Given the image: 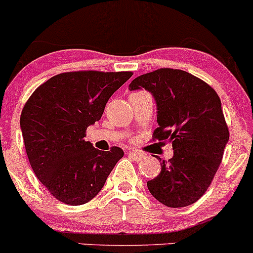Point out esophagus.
I'll return each mask as SVG.
<instances>
[{"label":"esophagus","mask_w":253,"mask_h":253,"mask_svg":"<svg viewBox=\"0 0 253 253\" xmlns=\"http://www.w3.org/2000/svg\"><path fill=\"white\" fill-rule=\"evenodd\" d=\"M128 156L131 157L132 159H134V161H141V159L144 157L141 152H137V151H129Z\"/></svg>","instance_id":"1"}]
</instances>
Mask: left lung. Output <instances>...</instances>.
Segmentation results:
<instances>
[{
  "label": "left lung",
  "mask_w": 253,
  "mask_h": 253,
  "mask_svg": "<svg viewBox=\"0 0 253 253\" xmlns=\"http://www.w3.org/2000/svg\"><path fill=\"white\" fill-rule=\"evenodd\" d=\"M129 90L144 89L157 104L153 138L173 147L161 161V173L147 181L148 190L169 208L194 204L211 184L229 142L221 101L211 86L178 69H158L132 80Z\"/></svg>",
  "instance_id": "8db88e82"
}]
</instances>
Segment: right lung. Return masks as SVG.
<instances>
[{
  "label": "right lung",
  "instance_id": "obj_1",
  "mask_svg": "<svg viewBox=\"0 0 253 253\" xmlns=\"http://www.w3.org/2000/svg\"><path fill=\"white\" fill-rule=\"evenodd\" d=\"M131 72H72L50 78L31 95L21 129L37 178L59 202L82 205L94 199L124 151H99L85 141L106 102Z\"/></svg>",
  "mask_w": 253,
  "mask_h": 253
}]
</instances>
